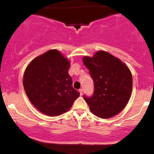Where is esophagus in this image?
Wrapping results in <instances>:
<instances>
[{"instance_id":"obj_1","label":"esophagus","mask_w":154,"mask_h":154,"mask_svg":"<svg viewBox=\"0 0 154 154\" xmlns=\"http://www.w3.org/2000/svg\"><path fill=\"white\" fill-rule=\"evenodd\" d=\"M79 93H80V95H82V93H83V90L82 89H79Z\"/></svg>"}]
</instances>
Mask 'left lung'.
Segmentation results:
<instances>
[{"label": "left lung", "instance_id": "8db88e82", "mask_svg": "<svg viewBox=\"0 0 154 154\" xmlns=\"http://www.w3.org/2000/svg\"><path fill=\"white\" fill-rule=\"evenodd\" d=\"M82 61L94 82L93 95H84L91 112L102 119L119 114L131 96L132 77L128 66L104 51H97L93 57L84 56Z\"/></svg>", "mask_w": 154, "mask_h": 154}]
</instances>
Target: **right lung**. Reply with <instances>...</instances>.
Here are the masks:
<instances>
[{
    "instance_id": "add662e5",
    "label": "right lung",
    "mask_w": 154,
    "mask_h": 154,
    "mask_svg": "<svg viewBox=\"0 0 154 154\" xmlns=\"http://www.w3.org/2000/svg\"><path fill=\"white\" fill-rule=\"evenodd\" d=\"M69 66V60L56 49L35 58L26 66L24 91L33 106L45 115L57 116L66 112L79 96L72 87Z\"/></svg>"
}]
</instances>
